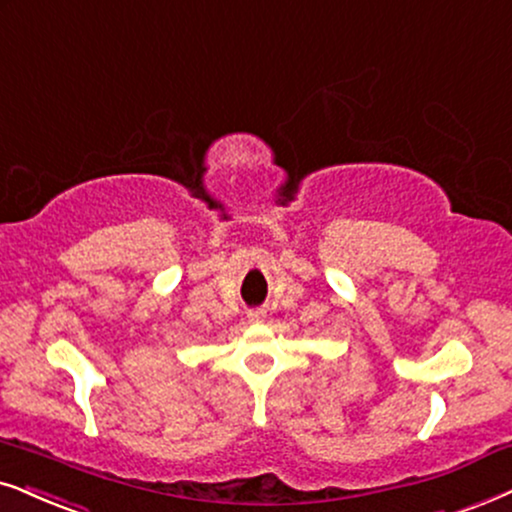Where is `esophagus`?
I'll list each match as a JSON object with an SVG mask.
<instances>
[{"label":"esophagus","instance_id":"34e87169","mask_svg":"<svg viewBox=\"0 0 512 512\" xmlns=\"http://www.w3.org/2000/svg\"><path fill=\"white\" fill-rule=\"evenodd\" d=\"M248 319L250 321H262L264 319V309H250Z\"/></svg>","mask_w":512,"mask_h":512}]
</instances>
